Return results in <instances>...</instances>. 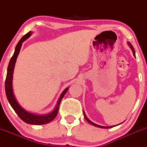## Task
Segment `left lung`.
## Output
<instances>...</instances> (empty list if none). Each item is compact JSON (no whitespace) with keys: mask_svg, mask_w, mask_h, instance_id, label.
I'll list each match as a JSON object with an SVG mask.
<instances>
[{"mask_svg":"<svg viewBox=\"0 0 147 147\" xmlns=\"http://www.w3.org/2000/svg\"><path fill=\"white\" fill-rule=\"evenodd\" d=\"M129 46H130L131 49H132V51H133L134 55V56H135V52H134V49L133 47H132V45H131L130 43H129ZM83 113H84V112H83ZM84 116H85V119H86V121H87L88 122V123H90V124L93 125V126H97V127H99V128H102V129H108V128H112V127H113V126H108V127H107V126H99V125H97V124H95V123H92V121H90L89 119H88V118L86 117V116H85V113H84Z\"/></svg>","mask_w":147,"mask_h":147,"instance_id":"1","label":"left lung"}]
</instances>
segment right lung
<instances>
[{
    "label": "right lung",
    "instance_id": "right-lung-1",
    "mask_svg": "<svg viewBox=\"0 0 147 147\" xmlns=\"http://www.w3.org/2000/svg\"><path fill=\"white\" fill-rule=\"evenodd\" d=\"M31 34V31L27 33L26 34H25V35H24V36L20 39V41L18 42V43L17 44L16 47L15 52H14L13 55L12 56V57H11V60H10L9 62V64H8L6 78H5V94H6L7 99H8L10 105H11L13 109L15 111V112L17 113V115L19 116V118L21 119V120L24 121L25 123H29V124L42 125V124H45V123H49V122L52 121V120H54L55 118L56 117L57 115L58 111H59V104H60L61 100H62V99L63 98V97L65 96L67 91L68 90V88H66V89L63 91V92H62V95H61L60 97H59V100H58V102H57V104L56 108H55L53 111H52V113H49V114L45 115V116H37V115L33 114V113H28V112L26 111L24 109H23V108L20 106L19 104L18 103V102L16 101V100L15 98V96H14L13 95V88H12L13 72V69H14V66H15L16 61V58L17 57H18V53H19L20 52V49H21L23 42L25 41L27 38L29 37Z\"/></svg>",
    "mask_w": 147,
    "mask_h": 147
}]
</instances>
